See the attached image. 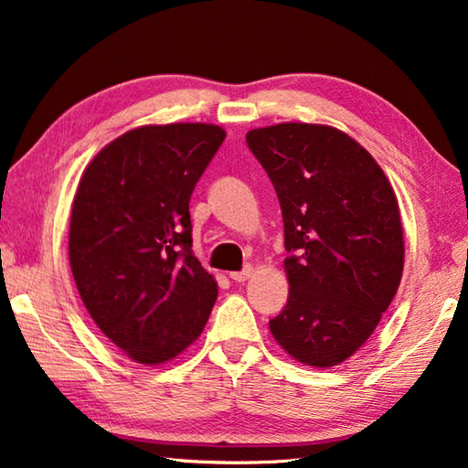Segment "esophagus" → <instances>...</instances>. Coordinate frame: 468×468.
I'll return each instance as SVG.
<instances>
[{
  "label": "esophagus",
  "mask_w": 468,
  "mask_h": 468,
  "mask_svg": "<svg viewBox=\"0 0 468 468\" xmlns=\"http://www.w3.org/2000/svg\"><path fill=\"white\" fill-rule=\"evenodd\" d=\"M251 274H254V269H251V266H246V269H243V271L231 272V279L235 281V283H243V281H248Z\"/></svg>",
  "instance_id": "esophagus-1"
}]
</instances>
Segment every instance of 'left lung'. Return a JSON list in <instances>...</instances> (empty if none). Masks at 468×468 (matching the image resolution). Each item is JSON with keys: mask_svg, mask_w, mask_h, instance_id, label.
<instances>
[{"mask_svg": "<svg viewBox=\"0 0 468 468\" xmlns=\"http://www.w3.org/2000/svg\"><path fill=\"white\" fill-rule=\"evenodd\" d=\"M246 141L277 191L289 251V298L269 323L272 337L302 365H341L377 329L402 279L394 189L358 141L327 124H272Z\"/></svg>", "mask_w": 468, "mask_h": 468, "instance_id": "1", "label": "left lung"}]
</instances>
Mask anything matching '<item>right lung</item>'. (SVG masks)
I'll use <instances>...</instances> for the list:
<instances>
[{"label":"right lung","mask_w":468,"mask_h":468,"mask_svg":"<svg viewBox=\"0 0 468 468\" xmlns=\"http://www.w3.org/2000/svg\"><path fill=\"white\" fill-rule=\"evenodd\" d=\"M217 124H145L89 162L69 256L87 313L139 365H165L204 331L217 281L191 251L189 199L218 152Z\"/></svg>","instance_id":"1"}]
</instances>
